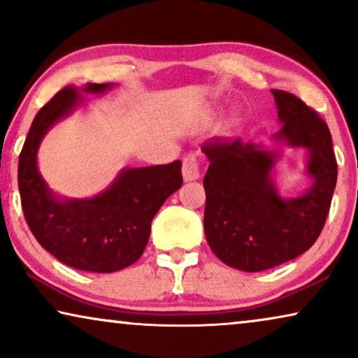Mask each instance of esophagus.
Instances as JSON below:
<instances>
[{
    "instance_id": "34e87169",
    "label": "esophagus",
    "mask_w": 358,
    "mask_h": 358,
    "mask_svg": "<svg viewBox=\"0 0 358 358\" xmlns=\"http://www.w3.org/2000/svg\"><path fill=\"white\" fill-rule=\"evenodd\" d=\"M182 176H184V180H197L200 178L199 161L194 155L184 156V159H182Z\"/></svg>"
}]
</instances>
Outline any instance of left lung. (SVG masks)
<instances>
[{
    "label": "left lung",
    "mask_w": 358,
    "mask_h": 358,
    "mask_svg": "<svg viewBox=\"0 0 358 358\" xmlns=\"http://www.w3.org/2000/svg\"><path fill=\"white\" fill-rule=\"evenodd\" d=\"M282 129L275 140L306 148L313 185L283 199L271 171L278 153L239 138H212L202 146L210 164L203 178V228L220 261L244 272H261L308 251L324 228L337 180L327 124L295 94L272 90Z\"/></svg>",
    "instance_id": "obj_1"
}]
</instances>
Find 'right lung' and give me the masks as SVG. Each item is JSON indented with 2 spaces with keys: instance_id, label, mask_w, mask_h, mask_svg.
Listing matches in <instances>:
<instances>
[{
  "instance_id": "obj_1",
  "label": "right lung",
  "mask_w": 358,
  "mask_h": 358,
  "mask_svg": "<svg viewBox=\"0 0 358 358\" xmlns=\"http://www.w3.org/2000/svg\"><path fill=\"white\" fill-rule=\"evenodd\" d=\"M110 86L87 83L83 91L99 94ZM80 101L76 87L68 86L37 112L19 155V192L26 222L43 249L78 271L110 273L131 266L143 254L155 215L182 185V164L173 161L125 169L96 197L58 199L38 173L37 150L50 127Z\"/></svg>"
}]
</instances>
